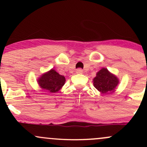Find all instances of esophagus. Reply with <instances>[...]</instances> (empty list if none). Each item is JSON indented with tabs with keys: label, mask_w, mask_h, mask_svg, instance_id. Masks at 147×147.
Returning a JSON list of instances; mask_svg holds the SVG:
<instances>
[{
	"label": "esophagus",
	"mask_w": 147,
	"mask_h": 147,
	"mask_svg": "<svg viewBox=\"0 0 147 147\" xmlns=\"http://www.w3.org/2000/svg\"><path fill=\"white\" fill-rule=\"evenodd\" d=\"M76 73L77 74H82L83 73V70H82V69L81 68H78L76 70Z\"/></svg>",
	"instance_id": "1"
}]
</instances>
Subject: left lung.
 I'll use <instances>...</instances> for the list:
<instances>
[{"label":"left lung","instance_id":"8db88e82","mask_svg":"<svg viewBox=\"0 0 147 147\" xmlns=\"http://www.w3.org/2000/svg\"><path fill=\"white\" fill-rule=\"evenodd\" d=\"M119 84V79L115 75L103 68L96 74L93 79V85L101 93L109 94L113 92Z\"/></svg>","mask_w":147,"mask_h":147}]
</instances>
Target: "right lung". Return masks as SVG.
<instances>
[{
    "label": "right lung",
    "instance_id": "right-lung-1",
    "mask_svg": "<svg viewBox=\"0 0 147 147\" xmlns=\"http://www.w3.org/2000/svg\"><path fill=\"white\" fill-rule=\"evenodd\" d=\"M39 86L50 92H57L65 82V77L59 75L54 69L43 74L37 80Z\"/></svg>",
    "mask_w": 147,
    "mask_h": 147
}]
</instances>
